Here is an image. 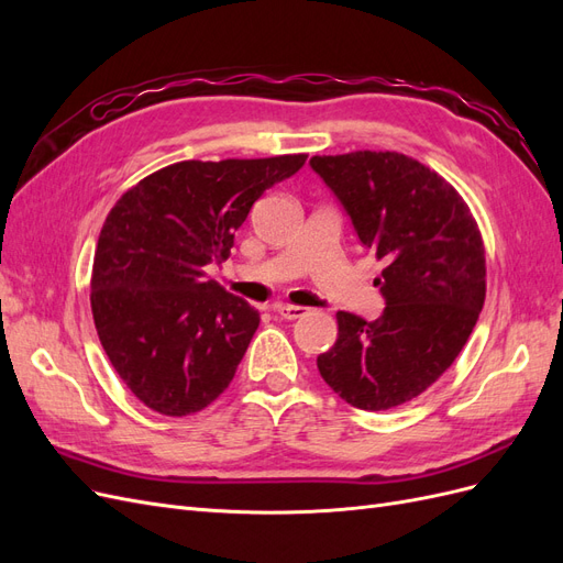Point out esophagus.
Listing matches in <instances>:
<instances>
[{"label": "esophagus", "instance_id": "1", "mask_svg": "<svg viewBox=\"0 0 563 563\" xmlns=\"http://www.w3.org/2000/svg\"><path fill=\"white\" fill-rule=\"evenodd\" d=\"M282 319H288V321H294V319H300L305 312H308V308H300V305H279V308L275 310Z\"/></svg>", "mask_w": 563, "mask_h": 563}]
</instances>
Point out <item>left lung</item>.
<instances>
[{"label": "left lung", "instance_id": "1", "mask_svg": "<svg viewBox=\"0 0 563 563\" xmlns=\"http://www.w3.org/2000/svg\"><path fill=\"white\" fill-rule=\"evenodd\" d=\"M310 166L385 265L373 282L380 319L338 312V340L317 368L340 399L387 411L416 399L465 347L486 298L482 232L455 187L413 157L356 150Z\"/></svg>", "mask_w": 563, "mask_h": 563}]
</instances>
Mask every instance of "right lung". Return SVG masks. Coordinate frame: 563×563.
Here are the masks:
<instances>
[{
    "instance_id": "obj_1",
    "label": "right lung",
    "mask_w": 563,
    "mask_h": 563,
    "mask_svg": "<svg viewBox=\"0 0 563 563\" xmlns=\"http://www.w3.org/2000/svg\"><path fill=\"white\" fill-rule=\"evenodd\" d=\"M308 155L178 162L117 199L91 272L93 323L117 376L152 411L183 418L234 378L261 314L207 277L253 201Z\"/></svg>"
}]
</instances>
